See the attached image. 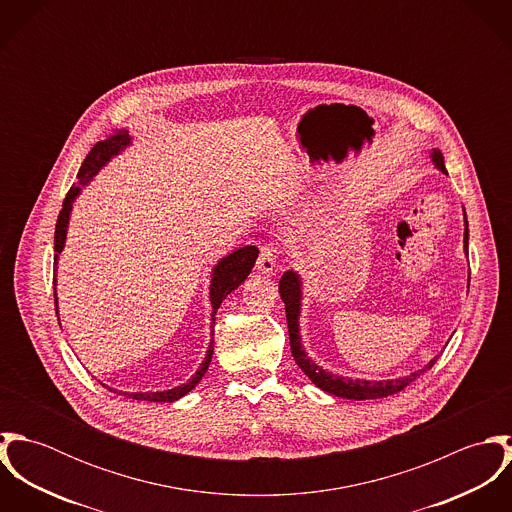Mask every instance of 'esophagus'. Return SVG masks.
<instances>
[{"mask_svg": "<svg viewBox=\"0 0 512 512\" xmlns=\"http://www.w3.org/2000/svg\"><path fill=\"white\" fill-rule=\"evenodd\" d=\"M274 268H276V254H274V248L266 244L260 248V256L256 260V270H258V274H272Z\"/></svg>", "mask_w": 512, "mask_h": 512, "instance_id": "1", "label": "esophagus"}]
</instances>
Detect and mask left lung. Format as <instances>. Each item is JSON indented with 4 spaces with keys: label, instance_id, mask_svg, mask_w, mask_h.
I'll return each mask as SVG.
<instances>
[{
    "label": "left lung",
    "instance_id": "left-lung-1",
    "mask_svg": "<svg viewBox=\"0 0 512 512\" xmlns=\"http://www.w3.org/2000/svg\"><path fill=\"white\" fill-rule=\"evenodd\" d=\"M432 161L438 167L439 171H445L443 165V155L439 149L432 151ZM463 244H465V254H467V244H469V228H467V217H465V236H463ZM280 295L282 301L286 303V317H288V331H290V345H292V355L297 366L309 376V380L319 386L321 390L335 394L339 398H349V400H374V398H384V396H392L400 390H404L410 382H414L420 374H424L428 368H432L434 363L438 361L432 359L428 365L408 376L402 378H394V380H361V378H345L339 374H331L327 370H323L321 366L315 365L303 351L301 347V337H299V309H301V280L295 272H286L280 280Z\"/></svg>",
    "mask_w": 512,
    "mask_h": 512
}]
</instances>
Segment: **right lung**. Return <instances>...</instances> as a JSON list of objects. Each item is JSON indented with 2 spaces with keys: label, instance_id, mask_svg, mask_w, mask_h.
<instances>
[{
  "label": "right lung",
  "instance_id": "add662e5",
  "mask_svg": "<svg viewBox=\"0 0 512 512\" xmlns=\"http://www.w3.org/2000/svg\"><path fill=\"white\" fill-rule=\"evenodd\" d=\"M130 144V136L126 130H120L112 136H108L106 140L98 142L96 146L90 149V153L86 155L80 171H78V183L71 187V191L67 193L65 201H63V209L59 213L57 226H55V266H57V258L65 246V238H67V226H69V217H71V209H73V201L76 195L80 193V187L86 185L96 173L98 169L110 161L112 155L120 153V149ZM258 258V248L256 246H244L240 250H234L232 254H228L226 258H222L219 266H215L213 270V280H211V305H213V325H215V313L222 303V299L230 292H234L250 274V270L254 268V262ZM57 295V292H55ZM55 309H57V297H55ZM213 359V341L209 345L207 357L203 361V365L199 366V370L191 376L189 382L175 386L171 390H163V392H120L132 400H147V402H175L179 398H183L187 392H191L201 378L205 376L207 368L211 365Z\"/></svg>",
  "mask_w": 512,
  "mask_h": 512
}]
</instances>
